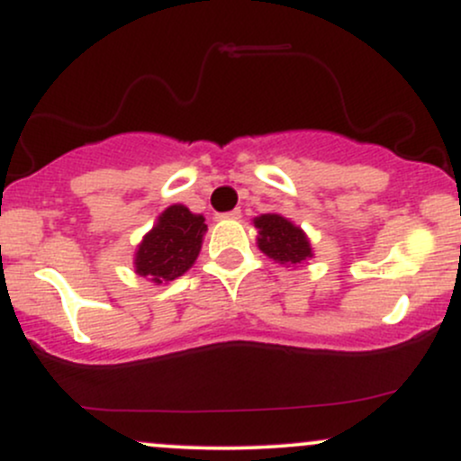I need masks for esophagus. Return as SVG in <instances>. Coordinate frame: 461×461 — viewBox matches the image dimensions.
<instances>
[{
	"instance_id": "obj_1",
	"label": "esophagus",
	"mask_w": 461,
	"mask_h": 461,
	"mask_svg": "<svg viewBox=\"0 0 461 461\" xmlns=\"http://www.w3.org/2000/svg\"><path fill=\"white\" fill-rule=\"evenodd\" d=\"M240 210H231V212H225V214H219V219H223V221H238L240 219Z\"/></svg>"
}]
</instances>
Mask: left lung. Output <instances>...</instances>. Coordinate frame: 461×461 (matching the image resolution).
Here are the masks:
<instances>
[{
    "mask_svg": "<svg viewBox=\"0 0 461 461\" xmlns=\"http://www.w3.org/2000/svg\"><path fill=\"white\" fill-rule=\"evenodd\" d=\"M253 227L258 230V249L271 260L284 267H301L314 258L308 234L285 216L277 212L260 214L253 219Z\"/></svg>",
    "mask_w": 461,
    "mask_h": 461,
    "instance_id": "8db88e82",
    "label": "left lung"
}]
</instances>
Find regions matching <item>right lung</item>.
Segmentation results:
<instances>
[{
  "instance_id": "obj_1",
  "label": "right lung",
  "mask_w": 461,
  "mask_h": 461,
  "mask_svg": "<svg viewBox=\"0 0 461 461\" xmlns=\"http://www.w3.org/2000/svg\"><path fill=\"white\" fill-rule=\"evenodd\" d=\"M205 231L203 214L190 212L182 203L168 205L136 247L134 273L153 285L171 284L199 258Z\"/></svg>"
}]
</instances>
